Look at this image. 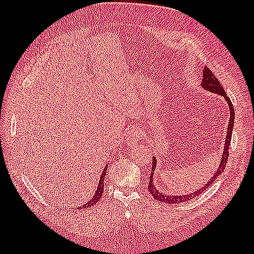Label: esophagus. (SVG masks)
Returning <instances> with one entry per match:
<instances>
[{
	"mask_svg": "<svg viewBox=\"0 0 254 254\" xmlns=\"http://www.w3.org/2000/svg\"><path fill=\"white\" fill-rule=\"evenodd\" d=\"M139 139H142V134L141 131L137 130V127H130L127 131V137H126V142L127 145L130 146H133L135 145Z\"/></svg>",
	"mask_w": 254,
	"mask_h": 254,
	"instance_id": "obj_1",
	"label": "esophagus"
}]
</instances>
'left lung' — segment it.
<instances>
[{
	"label": "left lung",
	"mask_w": 254,
	"mask_h": 254,
	"mask_svg": "<svg viewBox=\"0 0 254 254\" xmlns=\"http://www.w3.org/2000/svg\"><path fill=\"white\" fill-rule=\"evenodd\" d=\"M202 88L205 90L210 91V93L217 94L219 96H223L225 100L227 101L229 110H230V117H229V122H228V128H227V135H226V141H225V146H224V152L222 159H220V164L217 167V170L215 171L214 176L210 178V179L205 183V186L201 189H197L194 192L190 194H186V195H172V194H166V193H161L159 192L156 187L154 186L153 182V177H154V171L156 169V165H157V159L156 157H153V165H152V174L149 176V185H148V192L152 194L153 197L155 199H157L158 202H163L166 204H179L182 202H187L189 199H192L194 197H196L198 195H201V193H203L206 189L212 185V183L217 179V178L223 174L225 170L226 164H227L228 160V155H229V145L231 141V135H233V127H234V123H235V110H234V106L231 104L230 98L226 95L225 89L223 88V86L220 85L219 80L215 77V75L212 73V71L208 67L205 66L203 69V79H202Z\"/></svg>",
	"instance_id": "obj_1"
}]
</instances>
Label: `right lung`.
I'll use <instances>...</instances> for the list:
<instances>
[{
    "label": "right lung",
    "instance_id": "add662e5",
    "mask_svg": "<svg viewBox=\"0 0 254 254\" xmlns=\"http://www.w3.org/2000/svg\"><path fill=\"white\" fill-rule=\"evenodd\" d=\"M106 172H107V167L104 169V171H102V174L100 176V180H99V183H98V187H97V191L95 192L94 196L91 197L89 201L86 203L85 205H83L82 208L93 206V205H95L97 202H98L99 199H100V197L102 196V193H104V180H105V177H106Z\"/></svg>",
    "mask_w": 254,
    "mask_h": 254
}]
</instances>
